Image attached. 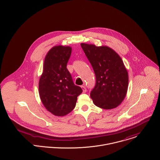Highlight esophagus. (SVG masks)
Listing matches in <instances>:
<instances>
[{
  "label": "esophagus",
  "mask_w": 160,
  "mask_h": 160,
  "mask_svg": "<svg viewBox=\"0 0 160 160\" xmlns=\"http://www.w3.org/2000/svg\"><path fill=\"white\" fill-rule=\"evenodd\" d=\"M81 88V89H82L83 92H86L87 90H86V87H85L84 86H82Z\"/></svg>",
  "instance_id": "34e87169"
}]
</instances>
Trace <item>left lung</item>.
I'll return each instance as SVG.
<instances>
[{"label": "left lung", "instance_id": "left-lung-1", "mask_svg": "<svg viewBox=\"0 0 160 160\" xmlns=\"http://www.w3.org/2000/svg\"><path fill=\"white\" fill-rule=\"evenodd\" d=\"M96 75V85L90 93L93 103L104 109L118 107L126 97L128 73L121 57L112 49L81 44Z\"/></svg>", "mask_w": 160, "mask_h": 160}]
</instances>
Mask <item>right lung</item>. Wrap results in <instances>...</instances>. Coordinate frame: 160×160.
<instances>
[{"instance_id": "obj_1", "label": "right lung", "mask_w": 160, "mask_h": 160, "mask_svg": "<svg viewBox=\"0 0 160 160\" xmlns=\"http://www.w3.org/2000/svg\"><path fill=\"white\" fill-rule=\"evenodd\" d=\"M72 48L56 46L47 53L43 72L39 82L41 100L46 109L57 116H64L76 106L77 98L82 92L76 86L67 69Z\"/></svg>"}]
</instances>
